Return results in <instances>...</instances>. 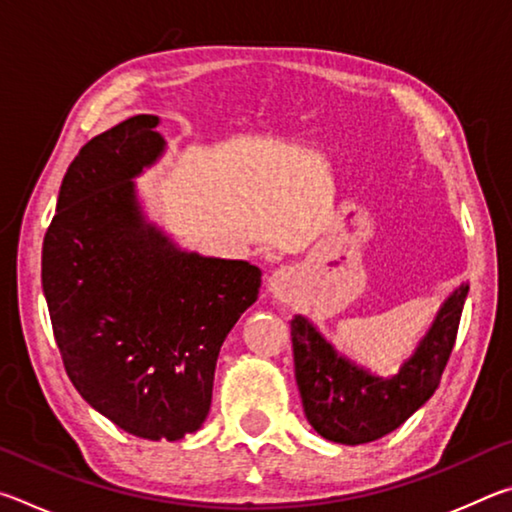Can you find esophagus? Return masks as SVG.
I'll use <instances>...</instances> for the list:
<instances>
[{"instance_id": "obj_1", "label": "esophagus", "mask_w": 512, "mask_h": 512, "mask_svg": "<svg viewBox=\"0 0 512 512\" xmlns=\"http://www.w3.org/2000/svg\"><path fill=\"white\" fill-rule=\"evenodd\" d=\"M296 284V271L289 266H280L271 277H268V291H271V296L280 302L293 300V296H296Z\"/></svg>"}]
</instances>
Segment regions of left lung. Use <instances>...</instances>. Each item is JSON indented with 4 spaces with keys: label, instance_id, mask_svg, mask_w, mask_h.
<instances>
[{
    "label": "left lung",
    "instance_id": "obj_1",
    "mask_svg": "<svg viewBox=\"0 0 512 512\" xmlns=\"http://www.w3.org/2000/svg\"><path fill=\"white\" fill-rule=\"evenodd\" d=\"M470 284L449 293L395 375L381 377L336 350L307 316L291 320L293 363L302 409L325 440L372 443L395 431L436 393L452 354Z\"/></svg>",
    "mask_w": 512,
    "mask_h": 512
}]
</instances>
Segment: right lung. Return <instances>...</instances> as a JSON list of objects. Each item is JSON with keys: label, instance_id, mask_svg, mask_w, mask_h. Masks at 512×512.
Segmentation results:
<instances>
[{"label": "right lung", "instance_id": "right-lung-1", "mask_svg": "<svg viewBox=\"0 0 512 512\" xmlns=\"http://www.w3.org/2000/svg\"><path fill=\"white\" fill-rule=\"evenodd\" d=\"M135 115L83 146L42 244V291L76 391L128 433L180 440L203 427L216 359L262 271L180 248L146 216L135 178L167 142Z\"/></svg>", "mask_w": 512, "mask_h": 512}]
</instances>
